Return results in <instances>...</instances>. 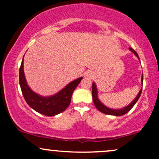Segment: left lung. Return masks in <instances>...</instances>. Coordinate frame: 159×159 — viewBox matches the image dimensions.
<instances>
[{
  "instance_id": "obj_1",
  "label": "left lung",
  "mask_w": 159,
  "mask_h": 159,
  "mask_svg": "<svg viewBox=\"0 0 159 159\" xmlns=\"http://www.w3.org/2000/svg\"><path fill=\"white\" fill-rule=\"evenodd\" d=\"M129 49H130V50L132 51V52L134 53V54H135V55L138 57V58H139V56H138V53H137L134 50V49H132L131 48ZM139 60H140V58H139ZM143 76H142V78H141L142 82H143ZM141 92H142V88H141V90H140L139 93H138V96H137V97L134 98V101H133L130 104V105H128L127 107H124V108H123V109H120V110H114V109H111V108H108V107H105V105H102V104L100 102L99 100L98 99V97H97V89H96V84H95L94 83L92 84V96H93V100L95 106L96 107V108H97L98 111L104 113V114H106L108 115H114V116H123V115L125 114L126 113L129 112V111L132 108L133 106L135 105L137 101H138V98H139V97L140 96V95H141Z\"/></svg>"
}]
</instances>
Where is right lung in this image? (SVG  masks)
Wrapping results in <instances>:
<instances>
[{"label":"right lung","mask_w":159,"mask_h":159,"mask_svg":"<svg viewBox=\"0 0 159 159\" xmlns=\"http://www.w3.org/2000/svg\"><path fill=\"white\" fill-rule=\"evenodd\" d=\"M23 63L22 60L19 69V84L27 105L39 114L48 116H54L64 111L70 104L73 91L83 78H79L69 83L56 95L49 97H43L33 92L27 84L24 73Z\"/></svg>","instance_id":"add662e5"}]
</instances>
